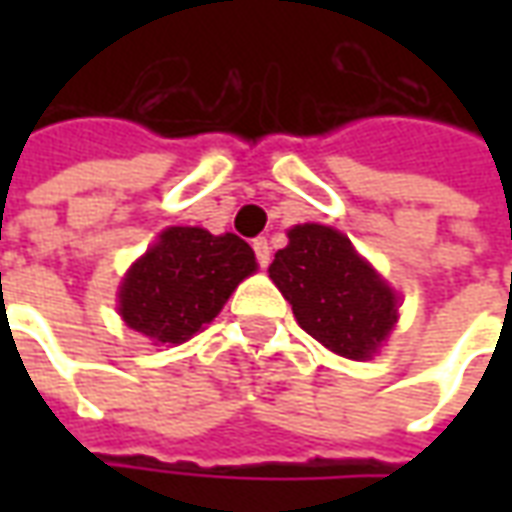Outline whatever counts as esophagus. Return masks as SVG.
Returning <instances> with one entry per match:
<instances>
[{"label":"esophagus","instance_id":"obj_1","mask_svg":"<svg viewBox=\"0 0 512 512\" xmlns=\"http://www.w3.org/2000/svg\"><path fill=\"white\" fill-rule=\"evenodd\" d=\"M252 249H255L257 266L266 268L268 263H271V246H268L266 238H255V244H252Z\"/></svg>","mask_w":512,"mask_h":512}]
</instances>
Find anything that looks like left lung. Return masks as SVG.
I'll return each mask as SVG.
<instances>
[{
  "instance_id": "1",
  "label": "left lung",
  "mask_w": 512,
  "mask_h": 512,
  "mask_svg": "<svg viewBox=\"0 0 512 512\" xmlns=\"http://www.w3.org/2000/svg\"><path fill=\"white\" fill-rule=\"evenodd\" d=\"M288 238L268 277L290 301L301 329L345 359L376 354L397 321L395 293L332 227L296 224Z\"/></svg>"
}]
</instances>
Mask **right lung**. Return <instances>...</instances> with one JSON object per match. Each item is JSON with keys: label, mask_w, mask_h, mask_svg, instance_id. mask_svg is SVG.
Here are the masks:
<instances>
[{"label": "right lung", "mask_w": 512, "mask_h": 512, "mask_svg": "<svg viewBox=\"0 0 512 512\" xmlns=\"http://www.w3.org/2000/svg\"><path fill=\"white\" fill-rule=\"evenodd\" d=\"M257 268L238 235L169 227L120 288L123 321L158 343H183L211 323L238 282Z\"/></svg>", "instance_id": "1"}]
</instances>
